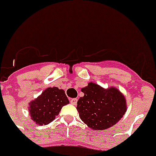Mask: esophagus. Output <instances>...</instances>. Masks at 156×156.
<instances>
[{"mask_svg": "<svg viewBox=\"0 0 156 156\" xmlns=\"http://www.w3.org/2000/svg\"><path fill=\"white\" fill-rule=\"evenodd\" d=\"M70 102H71V104H72V105H76V103H77V99L76 98H72V99H71L70 100Z\"/></svg>", "mask_w": 156, "mask_h": 156, "instance_id": "esophagus-1", "label": "esophagus"}]
</instances>
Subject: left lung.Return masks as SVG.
<instances>
[{"mask_svg": "<svg viewBox=\"0 0 156 156\" xmlns=\"http://www.w3.org/2000/svg\"><path fill=\"white\" fill-rule=\"evenodd\" d=\"M81 91L84 97L77 101L80 118L88 127L103 130L115 125L126 110L124 96L115 88L104 89L89 83Z\"/></svg>", "mask_w": 156, "mask_h": 156, "instance_id": "1", "label": "left lung"}]
</instances>
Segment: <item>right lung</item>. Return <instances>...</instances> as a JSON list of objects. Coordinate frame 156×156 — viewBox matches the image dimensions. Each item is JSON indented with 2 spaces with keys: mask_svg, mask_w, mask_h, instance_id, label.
I'll list each match as a JSON object with an SVG mask.
<instances>
[{
  "mask_svg": "<svg viewBox=\"0 0 156 156\" xmlns=\"http://www.w3.org/2000/svg\"><path fill=\"white\" fill-rule=\"evenodd\" d=\"M69 103L63 89L48 88L37 99L30 102V113L38 125H47L54 120L63 105Z\"/></svg>",
  "mask_w": 156,
  "mask_h": 156,
  "instance_id": "1",
  "label": "right lung"
}]
</instances>
